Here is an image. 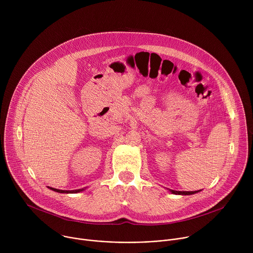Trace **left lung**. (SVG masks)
I'll use <instances>...</instances> for the list:
<instances>
[{
  "label": "left lung",
  "mask_w": 253,
  "mask_h": 253,
  "mask_svg": "<svg viewBox=\"0 0 253 253\" xmlns=\"http://www.w3.org/2000/svg\"><path fill=\"white\" fill-rule=\"evenodd\" d=\"M173 194H179V195H190V194H195L198 191H176V190H171Z\"/></svg>",
  "instance_id": "left-lung-1"
}]
</instances>
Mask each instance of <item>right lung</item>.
Masks as SVG:
<instances>
[{
	"label": "right lung",
	"mask_w": 253,
	"mask_h": 253,
	"mask_svg": "<svg viewBox=\"0 0 253 253\" xmlns=\"http://www.w3.org/2000/svg\"><path fill=\"white\" fill-rule=\"evenodd\" d=\"M50 189L56 191V192H60V193H78L84 189H78V190H59V189H56V188H52V187H49Z\"/></svg>",
	"instance_id": "add662e5"
}]
</instances>
